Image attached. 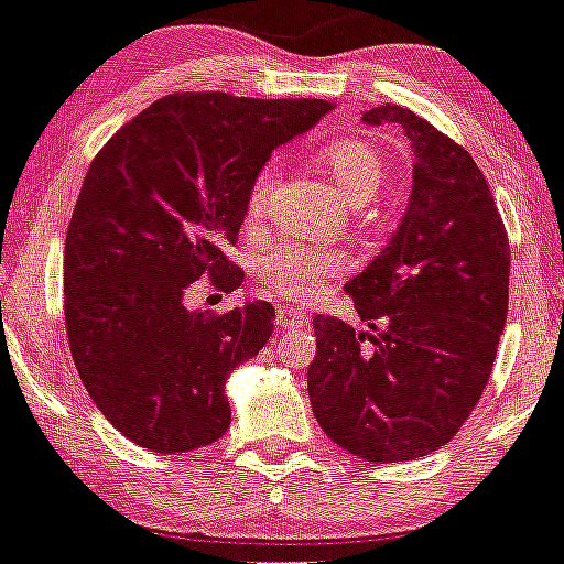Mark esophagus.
Segmentation results:
<instances>
[{
	"label": "esophagus",
	"mask_w": 564,
	"mask_h": 564,
	"mask_svg": "<svg viewBox=\"0 0 564 564\" xmlns=\"http://www.w3.org/2000/svg\"><path fill=\"white\" fill-rule=\"evenodd\" d=\"M274 325H276V330H282V333L301 330L308 325V314L301 312V308H293V306H276Z\"/></svg>",
	"instance_id": "obj_1"
}]
</instances>
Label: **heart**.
I'll return each instance as SVG.
<instances>
[{
  "label": "heart",
  "mask_w": 564,
  "mask_h": 564,
  "mask_svg": "<svg viewBox=\"0 0 564 564\" xmlns=\"http://www.w3.org/2000/svg\"><path fill=\"white\" fill-rule=\"evenodd\" d=\"M314 163L325 172L349 207H362L381 191L387 180L384 153L368 139H336L314 153ZM276 187V163H265L247 193V220H263L271 193ZM256 271L260 282L274 293L295 301H308L319 293L323 282L341 274V258L336 252L308 250L301 245H274L260 252Z\"/></svg>",
  "instance_id": "heart-1"
}]
</instances>
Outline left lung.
Returning <instances> with one entry per match:
<instances>
[{"instance_id":"left-lung-1","label":"left lung","mask_w":564,"mask_h":564,"mask_svg":"<svg viewBox=\"0 0 564 564\" xmlns=\"http://www.w3.org/2000/svg\"><path fill=\"white\" fill-rule=\"evenodd\" d=\"M362 120L405 131L411 198L392 239L347 282L371 330L314 317L308 401L333 444L368 463H405L449 444L487 387L506 328L511 250L468 150L398 105Z\"/></svg>"}]
</instances>
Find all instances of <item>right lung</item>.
<instances>
[{
  "label": "right lung",
  "mask_w": 564,
  "mask_h": 564,
  "mask_svg": "<svg viewBox=\"0 0 564 564\" xmlns=\"http://www.w3.org/2000/svg\"><path fill=\"white\" fill-rule=\"evenodd\" d=\"M333 110L323 99L172 94L99 150L64 247V317L90 401L137 446L215 444L231 425L226 381L274 330V306L187 308L193 282L231 293L226 258L271 150Z\"/></svg>",
  "instance_id": "add662e5"
}]
</instances>
